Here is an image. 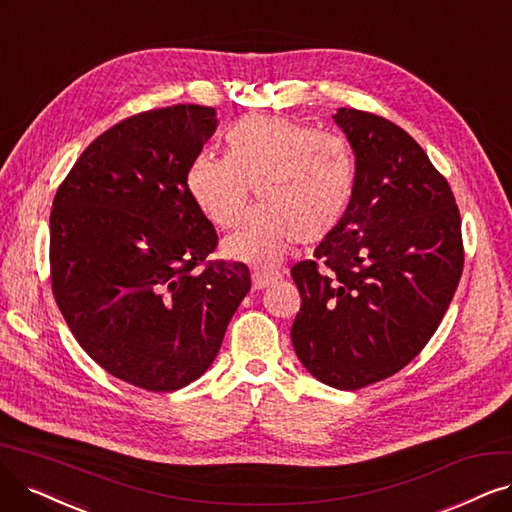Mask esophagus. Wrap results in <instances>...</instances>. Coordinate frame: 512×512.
<instances>
[{"label": "esophagus", "instance_id": "obj_1", "mask_svg": "<svg viewBox=\"0 0 512 512\" xmlns=\"http://www.w3.org/2000/svg\"><path fill=\"white\" fill-rule=\"evenodd\" d=\"M251 278H253V289H263V287L272 285V282L280 280L282 274L280 272H270V270H253Z\"/></svg>", "mask_w": 512, "mask_h": 512}]
</instances>
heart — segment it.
<instances>
[{
  "instance_id": "b5f03b06",
  "label": "heart",
  "mask_w": 512,
  "mask_h": 512,
  "mask_svg": "<svg viewBox=\"0 0 512 512\" xmlns=\"http://www.w3.org/2000/svg\"><path fill=\"white\" fill-rule=\"evenodd\" d=\"M225 145V156L189 162L185 189L219 230L238 225L257 189L259 206L223 242L227 257L274 266L295 240L318 244L344 223L358 168L342 135L282 116H246L227 128Z\"/></svg>"
}]
</instances>
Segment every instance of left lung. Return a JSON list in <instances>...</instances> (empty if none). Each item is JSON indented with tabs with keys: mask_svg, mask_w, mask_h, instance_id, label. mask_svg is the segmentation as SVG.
<instances>
[{
	"mask_svg": "<svg viewBox=\"0 0 512 512\" xmlns=\"http://www.w3.org/2000/svg\"><path fill=\"white\" fill-rule=\"evenodd\" d=\"M358 183L344 223L299 261L295 354L316 380L361 390L418 356L458 289L462 221L447 179L394 122L342 107Z\"/></svg>",
	"mask_w": 512,
	"mask_h": 512,
	"instance_id": "1",
	"label": "left lung"
}]
</instances>
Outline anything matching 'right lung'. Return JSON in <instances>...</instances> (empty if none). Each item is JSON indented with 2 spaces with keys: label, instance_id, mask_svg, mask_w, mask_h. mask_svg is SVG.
Wrapping results in <instances>:
<instances>
[{
  "label": "right lung",
  "instance_id": "obj_1",
  "mask_svg": "<svg viewBox=\"0 0 512 512\" xmlns=\"http://www.w3.org/2000/svg\"><path fill=\"white\" fill-rule=\"evenodd\" d=\"M215 128L204 105L135 113L82 151L52 202L56 306L94 363L149 392L211 367L251 289L244 263L208 259L219 238L185 189Z\"/></svg>",
  "mask_w": 512,
  "mask_h": 512
}]
</instances>
